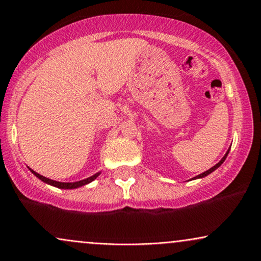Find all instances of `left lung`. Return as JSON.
<instances>
[{"label": "left lung", "mask_w": 261, "mask_h": 261, "mask_svg": "<svg viewBox=\"0 0 261 261\" xmlns=\"http://www.w3.org/2000/svg\"><path fill=\"white\" fill-rule=\"evenodd\" d=\"M230 148H231V147H230ZM228 152H230V149H228V150H227V152H226V154H225L224 156H222V159H221V161H220V162H219V163H218V164H216V165H214V166H213V168H210V169H209V170H206V171H204V172H202V174H199V175H198V176L193 177V180H194V178H202V177H205V176H208V175H209V174H212V172H213V171H214V170H216V169H218V168H219V166H220V165L222 164V163H224V162H225V159H226V156H227V154H228Z\"/></svg>", "instance_id": "8db88e82"}]
</instances>
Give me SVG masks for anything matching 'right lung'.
Instances as JSON below:
<instances>
[{
    "label": "right lung",
    "mask_w": 261,
    "mask_h": 261,
    "mask_svg": "<svg viewBox=\"0 0 261 261\" xmlns=\"http://www.w3.org/2000/svg\"><path fill=\"white\" fill-rule=\"evenodd\" d=\"M30 171L33 172V174L35 175L37 178H40L41 181L46 182V184L51 185V186H55V187H57V188H64V190H73V188H79L81 186H85V185L90 184V182H92L93 180H96L97 176H98V175L100 174V172H97V174L92 175V176L85 178V180L76 181V182H59V181H55V180H51V178H47L45 176H42V175L37 174L36 171L31 170V169H30Z\"/></svg>",
    "instance_id": "1"
}]
</instances>
